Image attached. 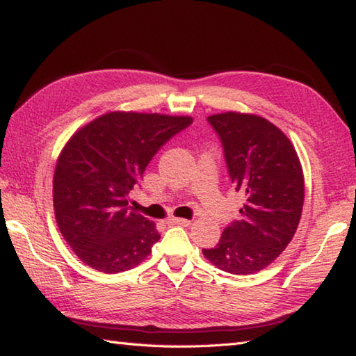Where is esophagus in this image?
I'll return each instance as SVG.
<instances>
[{"label":"esophagus","instance_id":"esophagus-1","mask_svg":"<svg viewBox=\"0 0 356 356\" xmlns=\"http://www.w3.org/2000/svg\"><path fill=\"white\" fill-rule=\"evenodd\" d=\"M170 225H180V226H190L191 220H186V218H180V217H170L168 220Z\"/></svg>","mask_w":356,"mask_h":356}]
</instances>
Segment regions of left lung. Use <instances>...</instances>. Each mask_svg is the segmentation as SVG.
Returning <instances> with one entry per match:
<instances>
[{
	"mask_svg": "<svg viewBox=\"0 0 356 356\" xmlns=\"http://www.w3.org/2000/svg\"><path fill=\"white\" fill-rule=\"evenodd\" d=\"M208 122L220 138L229 179L245 203L238 220L202 252L229 274H254L274 261L297 231L303 170L291 140L266 119L228 111L209 116Z\"/></svg>",
	"mask_w": 356,
	"mask_h": 356,
	"instance_id": "left-lung-1",
	"label": "left lung"
}]
</instances>
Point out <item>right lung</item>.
<instances>
[{
  "label": "right lung",
  "mask_w": 356,
  "mask_h": 356,
  "mask_svg": "<svg viewBox=\"0 0 356 356\" xmlns=\"http://www.w3.org/2000/svg\"><path fill=\"white\" fill-rule=\"evenodd\" d=\"M191 124L188 116L115 111L67 142L53 176V207L65 241L90 268L118 274L149 255L161 236L128 208V194L157 151Z\"/></svg>",
  "instance_id": "1"
}]
</instances>
